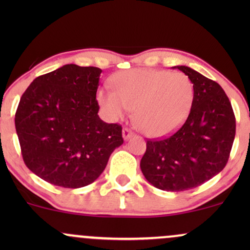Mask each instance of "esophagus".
Instances as JSON below:
<instances>
[{
  "instance_id": "esophagus-1",
  "label": "esophagus",
  "mask_w": 250,
  "mask_h": 250,
  "mask_svg": "<svg viewBox=\"0 0 250 250\" xmlns=\"http://www.w3.org/2000/svg\"><path fill=\"white\" fill-rule=\"evenodd\" d=\"M133 135H134V133L130 130V129H129V128H123L122 136H123V140H125V141H127V140L130 139V137L133 136Z\"/></svg>"
}]
</instances>
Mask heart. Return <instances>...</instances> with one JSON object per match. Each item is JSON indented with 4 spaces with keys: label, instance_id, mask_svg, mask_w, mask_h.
<instances>
[{
    "label": "heart",
    "instance_id": "b5f03b06",
    "mask_svg": "<svg viewBox=\"0 0 250 250\" xmlns=\"http://www.w3.org/2000/svg\"><path fill=\"white\" fill-rule=\"evenodd\" d=\"M114 90L100 89L97 102L110 121H119L134 108V122L149 137L176 131L190 114L194 84L182 73L133 69L111 79Z\"/></svg>",
    "mask_w": 250,
    "mask_h": 250
}]
</instances>
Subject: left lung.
Listing matches in <instances>:
<instances>
[{"mask_svg": "<svg viewBox=\"0 0 250 250\" xmlns=\"http://www.w3.org/2000/svg\"><path fill=\"white\" fill-rule=\"evenodd\" d=\"M194 84V103L185 125L163 140H149L140 167L154 187L183 191L199 187L226 167L235 139V116L219 83L176 65Z\"/></svg>", "mask_w": 250, "mask_h": 250, "instance_id": "1", "label": "left lung"}]
</instances>
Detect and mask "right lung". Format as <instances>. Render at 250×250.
<instances>
[{
	"mask_svg": "<svg viewBox=\"0 0 250 250\" xmlns=\"http://www.w3.org/2000/svg\"><path fill=\"white\" fill-rule=\"evenodd\" d=\"M102 70L65 64L36 77L20 100L15 128L23 161L54 186L90 185L123 143L122 127L99 116Z\"/></svg>",
	"mask_w": 250,
	"mask_h": 250,
	"instance_id": "right-lung-1",
	"label": "right lung"
}]
</instances>
